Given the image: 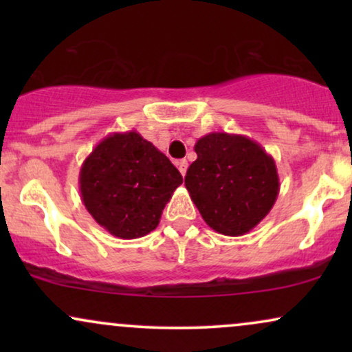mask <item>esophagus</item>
Instances as JSON below:
<instances>
[{"label": "esophagus", "instance_id": "esophagus-1", "mask_svg": "<svg viewBox=\"0 0 352 352\" xmlns=\"http://www.w3.org/2000/svg\"><path fill=\"white\" fill-rule=\"evenodd\" d=\"M177 167H179V170H180L182 175H185V173H187L188 162H187V160H185V159H182V160H177Z\"/></svg>", "mask_w": 352, "mask_h": 352}]
</instances>
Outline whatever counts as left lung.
<instances>
[{"label": "left lung", "mask_w": 352, "mask_h": 352, "mask_svg": "<svg viewBox=\"0 0 352 352\" xmlns=\"http://www.w3.org/2000/svg\"><path fill=\"white\" fill-rule=\"evenodd\" d=\"M195 152L185 187L205 223L227 236L248 233L268 215L280 193L273 157L250 137L227 132L200 137Z\"/></svg>", "instance_id": "obj_1"}]
</instances>
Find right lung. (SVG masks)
I'll use <instances>...</instances> for the list:
<instances>
[{"mask_svg":"<svg viewBox=\"0 0 352 352\" xmlns=\"http://www.w3.org/2000/svg\"><path fill=\"white\" fill-rule=\"evenodd\" d=\"M182 182L167 155L135 131L100 140L79 172L84 207L100 227L122 240L155 230Z\"/></svg>","mask_w":352,"mask_h":352,"instance_id":"obj_1","label":"right lung"}]
</instances>
